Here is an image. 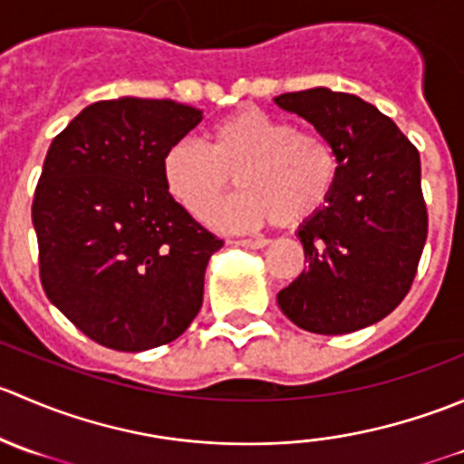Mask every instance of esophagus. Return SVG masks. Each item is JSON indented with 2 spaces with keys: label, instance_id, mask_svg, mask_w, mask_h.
I'll return each mask as SVG.
<instances>
[{
  "label": "esophagus",
  "instance_id": "1",
  "mask_svg": "<svg viewBox=\"0 0 464 464\" xmlns=\"http://www.w3.org/2000/svg\"><path fill=\"white\" fill-rule=\"evenodd\" d=\"M236 245L245 246V249H265V246L269 245V240H265V237H242Z\"/></svg>",
  "mask_w": 464,
  "mask_h": 464
}]
</instances>
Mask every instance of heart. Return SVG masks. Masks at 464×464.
I'll use <instances>...</instances> for the list:
<instances>
[{
  "label": "heart",
  "mask_w": 464,
  "mask_h": 464,
  "mask_svg": "<svg viewBox=\"0 0 464 464\" xmlns=\"http://www.w3.org/2000/svg\"><path fill=\"white\" fill-rule=\"evenodd\" d=\"M339 175V152L325 134L256 107L218 121L208 145L181 139L161 159L168 195L193 218H204L236 179L240 193L206 218L218 228H256L271 219L301 227L327 204Z\"/></svg>",
  "instance_id": "obj_1"
}]
</instances>
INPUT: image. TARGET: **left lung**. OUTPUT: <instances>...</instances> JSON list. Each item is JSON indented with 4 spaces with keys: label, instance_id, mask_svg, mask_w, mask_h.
I'll return each mask as SVG.
<instances>
[{
    "label": "left lung",
    "instance_id": "1",
    "mask_svg": "<svg viewBox=\"0 0 464 464\" xmlns=\"http://www.w3.org/2000/svg\"><path fill=\"white\" fill-rule=\"evenodd\" d=\"M276 102L310 121L341 159L332 198L298 228L307 266L278 305L314 334L362 330L391 314L418 274L429 233L420 152L354 93L316 87Z\"/></svg>",
    "mask_w": 464,
    "mask_h": 464
}]
</instances>
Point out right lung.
Listing matches in <instances>:
<instances>
[{"mask_svg":"<svg viewBox=\"0 0 464 464\" xmlns=\"http://www.w3.org/2000/svg\"><path fill=\"white\" fill-rule=\"evenodd\" d=\"M202 121L175 101L85 107L46 152L33 198L49 301L105 348L141 353L184 334L224 245L168 195L163 152Z\"/></svg>","mask_w":464,"mask_h":464,"instance_id":"add662e5","label":"right lung"}]
</instances>
